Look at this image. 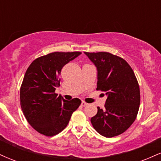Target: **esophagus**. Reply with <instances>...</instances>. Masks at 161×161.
Returning a JSON list of instances; mask_svg holds the SVG:
<instances>
[{"mask_svg": "<svg viewBox=\"0 0 161 161\" xmlns=\"http://www.w3.org/2000/svg\"><path fill=\"white\" fill-rule=\"evenodd\" d=\"M86 105H88V104H87L86 102H85V101H82V103H81V106L85 107V106H86Z\"/></svg>", "mask_w": 161, "mask_h": 161, "instance_id": "34e87169", "label": "esophagus"}]
</instances>
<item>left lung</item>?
Listing matches in <instances>:
<instances>
[{
	"label": "left lung",
	"mask_w": 161,
	"mask_h": 161,
	"mask_svg": "<svg viewBox=\"0 0 161 161\" xmlns=\"http://www.w3.org/2000/svg\"><path fill=\"white\" fill-rule=\"evenodd\" d=\"M84 53L97 69V89L108 96L104 108L97 107V114L91 118L92 124L105 137L119 136L133 123L139 108V86L133 70L112 53Z\"/></svg>",
	"instance_id": "left-lung-1"
}]
</instances>
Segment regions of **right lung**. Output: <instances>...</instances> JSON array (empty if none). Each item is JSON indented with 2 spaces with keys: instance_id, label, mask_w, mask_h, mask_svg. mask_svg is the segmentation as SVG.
I'll return each instance as SVG.
<instances>
[{
  "instance_id": "add662e5",
  "label": "right lung",
  "mask_w": 161,
  "mask_h": 161,
  "mask_svg": "<svg viewBox=\"0 0 161 161\" xmlns=\"http://www.w3.org/2000/svg\"><path fill=\"white\" fill-rule=\"evenodd\" d=\"M81 52H53L36 59L29 66L20 88V105L27 121L46 136L66 128L81 100L66 101L55 93L62 68Z\"/></svg>"
}]
</instances>
